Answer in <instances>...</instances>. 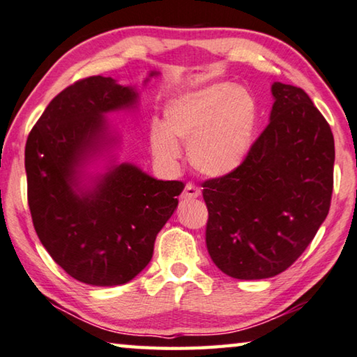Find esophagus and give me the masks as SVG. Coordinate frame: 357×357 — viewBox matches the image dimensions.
<instances>
[{
  "label": "esophagus",
  "mask_w": 357,
  "mask_h": 357,
  "mask_svg": "<svg viewBox=\"0 0 357 357\" xmlns=\"http://www.w3.org/2000/svg\"><path fill=\"white\" fill-rule=\"evenodd\" d=\"M200 195H202L200 187H197L195 184H192V183L185 184L184 192H183L184 200H192V198H197V197H200Z\"/></svg>",
  "instance_id": "esophagus-1"
}]
</instances>
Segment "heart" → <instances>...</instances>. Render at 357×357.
I'll use <instances>...</instances> for the list:
<instances>
[{
  "label": "heart",
  "instance_id": "obj_1",
  "mask_svg": "<svg viewBox=\"0 0 357 357\" xmlns=\"http://www.w3.org/2000/svg\"><path fill=\"white\" fill-rule=\"evenodd\" d=\"M165 124L153 123L151 148L164 164L181 155L187 144L192 167L204 176L222 178L243 164L255 137L258 107L244 88L211 84L172 99L164 110Z\"/></svg>",
  "mask_w": 357,
  "mask_h": 357
}]
</instances>
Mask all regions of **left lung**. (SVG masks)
Instances as JSON below:
<instances>
[{"instance_id": "8db88e82", "label": "left lung", "mask_w": 357, "mask_h": 357, "mask_svg": "<svg viewBox=\"0 0 357 357\" xmlns=\"http://www.w3.org/2000/svg\"><path fill=\"white\" fill-rule=\"evenodd\" d=\"M271 121L236 170L202 184L206 245L222 273L269 279L315 238L334 189V135L304 89L275 82Z\"/></svg>"}]
</instances>
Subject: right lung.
Wrapping results in <instances>:
<instances>
[{
    "mask_svg": "<svg viewBox=\"0 0 357 357\" xmlns=\"http://www.w3.org/2000/svg\"><path fill=\"white\" fill-rule=\"evenodd\" d=\"M135 100L134 89L112 77L83 78L48 104L26 140L36 233L56 264L88 285H123L140 274L184 189L181 181L154 179L130 164L114 165L91 189L80 185V168L105 144L104 114Z\"/></svg>",
    "mask_w": 357,
    "mask_h": 357,
    "instance_id": "1",
    "label": "right lung"
}]
</instances>
